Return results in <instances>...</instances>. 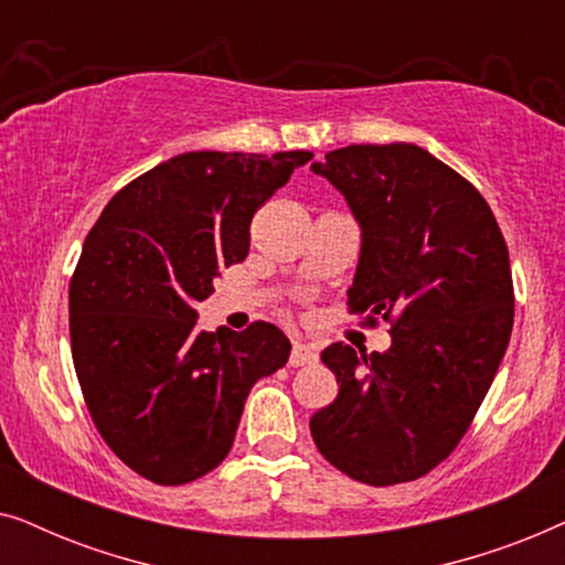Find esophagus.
Listing matches in <instances>:
<instances>
[{"instance_id":"obj_1","label":"esophagus","mask_w":565,"mask_h":565,"mask_svg":"<svg viewBox=\"0 0 565 565\" xmlns=\"http://www.w3.org/2000/svg\"><path fill=\"white\" fill-rule=\"evenodd\" d=\"M319 360V354L311 344H303V342H292V352H290V367H303V365H313V362Z\"/></svg>"}]
</instances>
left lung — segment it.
<instances>
[{
  "instance_id": "obj_1",
  "label": "left lung",
  "mask_w": 565,
  "mask_h": 565,
  "mask_svg": "<svg viewBox=\"0 0 565 565\" xmlns=\"http://www.w3.org/2000/svg\"><path fill=\"white\" fill-rule=\"evenodd\" d=\"M362 228L350 313L391 323L385 352H321L339 393L311 416L319 452L370 486L416 481L466 435L514 323L509 249L481 192L414 143L316 161Z\"/></svg>"
}]
</instances>
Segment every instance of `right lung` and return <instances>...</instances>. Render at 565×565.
Segmentation results:
<instances>
[{
    "label": "right lung",
    "mask_w": 565,
    "mask_h": 565,
    "mask_svg": "<svg viewBox=\"0 0 565 565\" xmlns=\"http://www.w3.org/2000/svg\"><path fill=\"white\" fill-rule=\"evenodd\" d=\"M311 151H188L105 205L68 282L72 358L92 422L138 476L182 486L234 445L244 401L288 362L267 321L198 329V300L249 254L254 213Z\"/></svg>",
    "instance_id": "add662e5"
}]
</instances>
